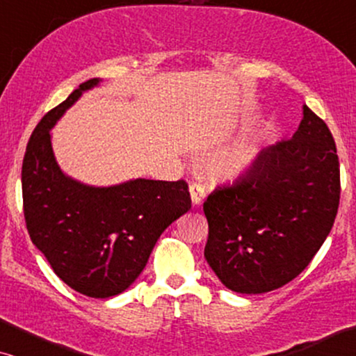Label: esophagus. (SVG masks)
I'll return each instance as SVG.
<instances>
[{
  "mask_svg": "<svg viewBox=\"0 0 356 356\" xmlns=\"http://www.w3.org/2000/svg\"><path fill=\"white\" fill-rule=\"evenodd\" d=\"M189 193H191V201H193V206H201L204 199L207 196V191L206 188H204L202 183H197L194 181L189 184Z\"/></svg>",
  "mask_w": 356,
  "mask_h": 356,
  "instance_id": "1",
  "label": "esophagus"
}]
</instances>
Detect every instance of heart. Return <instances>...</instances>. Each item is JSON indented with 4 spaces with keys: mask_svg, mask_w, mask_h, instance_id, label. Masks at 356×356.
I'll use <instances>...</instances> for the list:
<instances>
[{
    "mask_svg": "<svg viewBox=\"0 0 356 356\" xmlns=\"http://www.w3.org/2000/svg\"><path fill=\"white\" fill-rule=\"evenodd\" d=\"M256 147L250 139H241L232 144L230 147L222 150L220 154L213 155L209 162L207 168L212 177L222 179H233L245 173L254 159Z\"/></svg>",
    "mask_w": 356,
    "mask_h": 356,
    "instance_id": "heart-1",
    "label": "heart"
}]
</instances>
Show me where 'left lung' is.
<instances>
[{"label": "left lung", "instance_id": "left-lung-1", "mask_svg": "<svg viewBox=\"0 0 356 356\" xmlns=\"http://www.w3.org/2000/svg\"><path fill=\"white\" fill-rule=\"evenodd\" d=\"M340 167L327 124L308 106L291 139L257 155L245 177L204 202V256L227 289L266 293L300 275L337 216Z\"/></svg>", "mask_w": 356, "mask_h": 356}]
</instances>
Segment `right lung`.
Listing matches in <instances>:
<instances>
[{
  "instance_id": "1",
  "label": "right lung",
  "mask_w": 356,
  "mask_h": 356,
  "mask_svg": "<svg viewBox=\"0 0 356 356\" xmlns=\"http://www.w3.org/2000/svg\"><path fill=\"white\" fill-rule=\"evenodd\" d=\"M99 82L81 84L33 129L22 162V201L31 240L55 274L82 295L110 298L138 279L165 228L191 209V196L184 179L94 188L61 172L50 129Z\"/></svg>"
}]
</instances>
